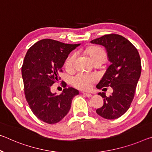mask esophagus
Masks as SVG:
<instances>
[{"label": "esophagus", "instance_id": "obj_1", "mask_svg": "<svg viewBox=\"0 0 152 152\" xmlns=\"http://www.w3.org/2000/svg\"><path fill=\"white\" fill-rule=\"evenodd\" d=\"M83 94L85 96V97H91L92 95H91V93H86V92H83Z\"/></svg>", "mask_w": 152, "mask_h": 152}]
</instances>
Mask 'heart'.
I'll use <instances>...</instances> for the list:
<instances>
[{
    "instance_id": "obj_1",
    "label": "heart",
    "mask_w": 152,
    "mask_h": 152,
    "mask_svg": "<svg viewBox=\"0 0 152 152\" xmlns=\"http://www.w3.org/2000/svg\"><path fill=\"white\" fill-rule=\"evenodd\" d=\"M87 52L93 62L97 61V60L105 61V59H106V53L102 47H97V46L91 47L88 48ZM75 58L76 53L72 54L68 57L66 61V64H65L67 69L70 70L72 69ZM97 80L98 76L95 74L80 72V73L77 74L76 76H74L72 78V84L76 88L82 89V90H87V89L91 88V86L97 81Z\"/></svg>"
}]
</instances>
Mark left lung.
<instances>
[{
	"mask_svg": "<svg viewBox=\"0 0 152 152\" xmlns=\"http://www.w3.org/2000/svg\"><path fill=\"white\" fill-rule=\"evenodd\" d=\"M91 42L105 48L111 63L96 86L102 90L107 86L113 88L110 97H106L104 93H98L104 100L103 106L96 112L103 118H118L129 110L134 98L141 72L140 56L134 45L118 34L104 35Z\"/></svg>",
	"mask_w": 152,
	"mask_h": 152,
	"instance_id": "8db88e82",
	"label": "left lung"
}]
</instances>
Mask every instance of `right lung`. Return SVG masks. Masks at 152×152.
Returning <instances> with one entry per match:
<instances>
[{"label":"right lung","mask_w":152,"mask_h":152,"mask_svg":"<svg viewBox=\"0 0 152 152\" xmlns=\"http://www.w3.org/2000/svg\"><path fill=\"white\" fill-rule=\"evenodd\" d=\"M80 44H65L51 39H43L33 45L26 53L21 67L26 99L38 119L55 124L66 116L72 100L79 91L69 87L60 95L50 91V86L59 80L67 56Z\"/></svg>","instance_id":"obj_1"}]
</instances>
